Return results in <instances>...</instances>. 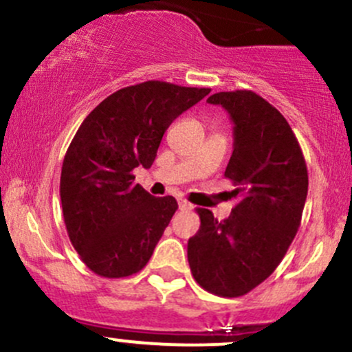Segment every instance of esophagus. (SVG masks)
<instances>
[{"instance_id": "esophagus-1", "label": "esophagus", "mask_w": 352, "mask_h": 352, "mask_svg": "<svg viewBox=\"0 0 352 352\" xmlns=\"http://www.w3.org/2000/svg\"><path fill=\"white\" fill-rule=\"evenodd\" d=\"M179 208H180V210H184V212L192 210V204H188L187 200H182V199H180V200H179Z\"/></svg>"}]
</instances>
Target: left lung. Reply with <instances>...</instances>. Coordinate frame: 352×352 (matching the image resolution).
<instances>
[{
	"instance_id": "8db88e82",
	"label": "left lung",
	"mask_w": 352,
	"mask_h": 352,
	"mask_svg": "<svg viewBox=\"0 0 352 352\" xmlns=\"http://www.w3.org/2000/svg\"><path fill=\"white\" fill-rule=\"evenodd\" d=\"M234 123V152L226 168L239 197L219 222L197 208L200 229L188 239L192 276L215 296H244L280 264L300 226L307 197V167L294 132L277 108L249 90L207 98Z\"/></svg>"
}]
</instances>
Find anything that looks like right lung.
Segmentation results:
<instances>
[{"label": "right lung", "mask_w": 352, "mask_h": 352, "mask_svg": "<svg viewBox=\"0 0 352 352\" xmlns=\"http://www.w3.org/2000/svg\"><path fill=\"white\" fill-rule=\"evenodd\" d=\"M210 94L144 82L107 96L83 120L61 167L60 197L68 237L87 267L108 279L137 274L179 208L135 184L152 167L170 123Z\"/></svg>", "instance_id": "add662e5"}]
</instances>
